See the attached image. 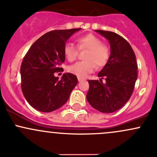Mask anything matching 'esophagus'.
Returning <instances> with one entry per match:
<instances>
[{"mask_svg":"<svg viewBox=\"0 0 157 157\" xmlns=\"http://www.w3.org/2000/svg\"><path fill=\"white\" fill-rule=\"evenodd\" d=\"M78 82H82V81H84V79H82V78H79V77H78Z\"/></svg>","mask_w":157,"mask_h":157,"instance_id":"obj_1","label":"esophagus"}]
</instances>
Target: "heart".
Returning <instances> with one entry per match:
<instances>
[{
	"mask_svg": "<svg viewBox=\"0 0 157 157\" xmlns=\"http://www.w3.org/2000/svg\"><path fill=\"white\" fill-rule=\"evenodd\" d=\"M80 50L88 49L85 54V61H80L68 67V71L79 78H85L94 70L95 65L102 67L107 63L109 57V50L102 41L92 34L83 35L77 39ZM64 56L67 60H75L78 54V49L72 43H67L63 48Z\"/></svg>",
	"mask_w": 157,
	"mask_h": 157,
	"instance_id": "heart-1",
	"label": "heart"
}]
</instances>
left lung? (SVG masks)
Segmentation results:
<instances>
[{
	"label": "left lung",
	"mask_w": 157,
	"mask_h": 157,
	"mask_svg": "<svg viewBox=\"0 0 157 157\" xmlns=\"http://www.w3.org/2000/svg\"><path fill=\"white\" fill-rule=\"evenodd\" d=\"M110 45V55L98 73V80H89L86 98L90 106L101 113L121 109L130 99L138 78V65L133 49L125 38L109 31L95 30ZM106 82L103 83L102 79Z\"/></svg>",
	"instance_id": "obj_1"
}]
</instances>
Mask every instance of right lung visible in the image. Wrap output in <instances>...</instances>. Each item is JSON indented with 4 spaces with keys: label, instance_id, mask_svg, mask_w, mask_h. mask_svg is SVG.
<instances>
[{
    "label": "right lung",
    "instance_id": "obj_1",
    "mask_svg": "<svg viewBox=\"0 0 157 157\" xmlns=\"http://www.w3.org/2000/svg\"><path fill=\"white\" fill-rule=\"evenodd\" d=\"M80 29L48 32L40 37L25 54L20 68L21 87L27 102L37 110L50 113L60 108L78 83L73 74L64 73L59 80L54 72L63 69L60 66L66 59V42Z\"/></svg>",
    "mask_w": 157,
    "mask_h": 157
}]
</instances>
